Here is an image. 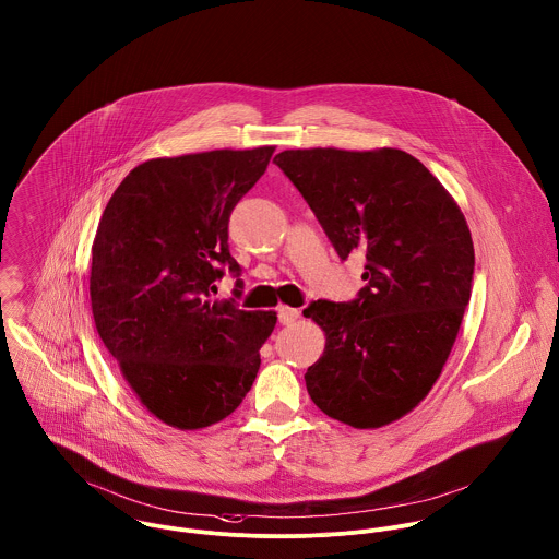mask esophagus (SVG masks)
Masks as SVG:
<instances>
[{"label":"esophagus","instance_id":"34e87169","mask_svg":"<svg viewBox=\"0 0 559 559\" xmlns=\"http://www.w3.org/2000/svg\"><path fill=\"white\" fill-rule=\"evenodd\" d=\"M298 318H300V311H298V309H292V307H281V309H278V322H281L283 326L294 324Z\"/></svg>","mask_w":559,"mask_h":559}]
</instances>
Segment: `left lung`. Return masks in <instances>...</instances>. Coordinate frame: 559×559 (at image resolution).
Returning <instances> with one entry per match:
<instances>
[{
	"label": "left lung",
	"instance_id": "8db88e82",
	"mask_svg": "<svg viewBox=\"0 0 559 559\" xmlns=\"http://www.w3.org/2000/svg\"><path fill=\"white\" fill-rule=\"evenodd\" d=\"M274 164L305 197L336 254H365L352 302L302 313L326 347L305 373L316 406L352 428L411 413L439 380L471 298L473 239L441 181L400 148L283 151Z\"/></svg>",
	"mask_w": 559,
	"mask_h": 559
}]
</instances>
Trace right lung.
<instances>
[{
    "label": "right lung",
    "instance_id": "add662e5",
    "mask_svg": "<svg viewBox=\"0 0 559 559\" xmlns=\"http://www.w3.org/2000/svg\"><path fill=\"white\" fill-rule=\"evenodd\" d=\"M274 146L157 157L116 188L93 241L97 333L142 406L166 426L201 430L250 391L274 311L214 300L241 267L228 218L265 173ZM241 296V281L235 283Z\"/></svg>",
    "mask_w": 559,
    "mask_h": 559
}]
</instances>
